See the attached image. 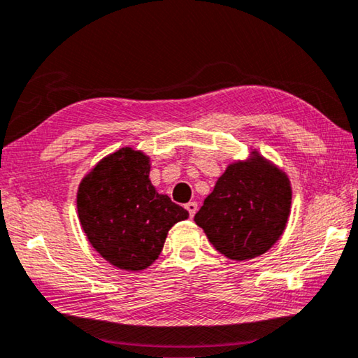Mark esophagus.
<instances>
[{"mask_svg":"<svg viewBox=\"0 0 358 358\" xmlns=\"http://www.w3.org/2000/svg\"><path fill=\"white\" fill-rule=\"evenodd\" d=\"M185 209L189 210L190 217H193V215H195V214H196V210H198V204H196L195 201H190V203H187V204H185Z\"/></svg>","mask_w":358,"mask_h":358,"instance_id":"esophagus-1","label":"esophagus"}]
</instances>
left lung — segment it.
Here are the masks:
<instances>
[{
	"label": "left lung",
	"mask_w": 358,
	"mask_h": 358,
	"mask_svg": "<svg viewBox=\"0 0 358 358\" xmlns=\"http://www.w3.org/2000/svg\"><path fill=\"white\" fill-rule=\"evenodd\" d=\"M292 187L287 174L259 152L234 162L195 214L215 250L236 262L265 254L282 236L290 215Z\"/></svg>",
	"instance_id": "8db88e82"
}]
</instances>
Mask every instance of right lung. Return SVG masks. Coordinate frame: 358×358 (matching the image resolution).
Listing matches in <instances>:
<instances>
[{
  "label": "right lung",
  "instance_id": "add662e5",
  "mask_svg": "<svg viewBox=\"0 0 358 358\" xmlns=\"http://www.w3.org/2000/svg\"><path fill=\"white\" fill-rule=\"evenodd\" d=\"M150 158L122 148L99 160L80 180L78 214L87 239L104 260L127 271L154 263L174 224L189 213L155 190Z\"/></svg>",
  "mask_w": 358,
  "mask_h": 358
}]
</instances>
